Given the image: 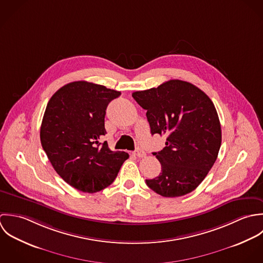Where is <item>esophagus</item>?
<instances>
[{
	"instance_id": "obj_1",
	"label": "esophagus",
	"mask_w": 263,
	"mask_h": 263,
	"mask_svg": "<svg viewBox=\"0 0 263 263\" xmlns=\"http://www.w3.org/2000/svg\"><path fill=\"white\" fill-rule=\"evenodd\" d=\"M134 155H135L136 157H138V158H144V157L146 156L145 152L142 151V149H140V148H137V149L134 152Z\"/></svg>"
}]
</instances>
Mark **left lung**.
I'll return each mask as SVG.
<instances>
[{
    "instance_id": "obj_1",
    "label": "left lung",
    "mask_w": 263,
    "mask_h": 263,
    "mask_svg": "<svg viewBox=\"0 0 263 263\" xmlns=\"http://www.w3.org/2000/svg\"><path fill=\"white\" fill-rule=\"evenodd\" d=\"M146 109L152 134H165L162 151L154 153L161 164L146 185L163 197L195 190L216 160L221 143L219 119L210 98L192 83L174 79L132 93Z\"/></svg>"
}]
</instances>
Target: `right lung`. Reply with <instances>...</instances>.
I'll return each instance as SVG.
<instances>
[{"label":"right lung","mask_w":263,"mask_h":263,"mask_svg":"<svg viewBox=\"0 0 263 263\" xmlns=\"http://www.w3.org/2000/svg\"><path fill=\"white\" fill-rule=\"evenodd\" d=\"M120 91L87 81H75L53 93L41 126V142L58 175L75 189L96 193L109 186L129 158L111 152L106 141L107 105Z\"/></svg>","instance_id":"right-lung-1"}]
</instances>
